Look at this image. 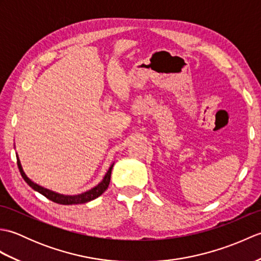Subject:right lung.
<instances>
[{
	"label": "right lung",
	"instance_id": "right-lung-1",
	"mask_svg": "<svg viewBox=\"0 0 261 261\" xmlns=\"http://www.w3.org/2000/svg\"><path fill=\"white\" fill-rule=\"evenodd\" d=\"M16 160H18V167H19L22 178L24 179V181L32 188V190H35L36 192L40 193L41 195L46 196L48 199H50V201H53L55 203H58V204H63V205H73V204L87 203V202L93 201V199L97 198L98 196H101L102 194L108 190L110 180H111V173H112V168L114 166V163L110 166V168L107 171V174L104 175L103 179L99 181L96 186H94L93 188H91V190H88L84 193L77 194V195H65V194H60V193L49 190V188L40 186L39 184H37V182L33 181L32 179H30L29 177L27 176V174L24 173L23 168H22V165H21L18 153H16Z\"/></svg>",
	"mask_w": 261,
	"mask_h": 261
}]
</instances>
